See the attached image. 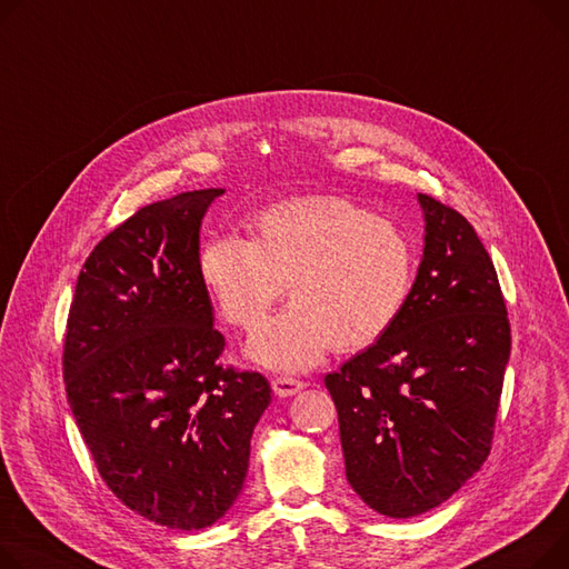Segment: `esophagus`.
I'll list each match as a JSON object with an SVG mask.
<instances>
[{"mask_svg":"<svg viewBox=\"0 0 569 569\" xmlns=\"http://www.w3.org/2000/svg\"><path fill=\"white\" fill-rule=\"evenodd\" d=\"M305 387H307L305 382L297 380V377H288V375L274 377V380H272V389H274V393H277L279 398H290V396L299 393Z\"/></svg>","mask_w":569,"mask_h":569,"instance_id":"34e87169","label":"esophagus"}]
</instances>
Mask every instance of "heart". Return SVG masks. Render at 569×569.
<instances>
[{"mask_svg": "<svg viewBox=\"0 0 569 569\" xmlns=\"http://www.w3.org/2000/svg\"><path fill=\"white\" fill-rule=\"evenodd\" d=\"M201 281L233 327L249 329L282 296L293 305L256 327L247 355L274 370H307L333 346L377 343L400 318L416 253L398 223L340 197L270 206L253 238L212 236L199 253Z\"/></svg>", "mask_w": 569, "mask_h": 569, "instance_id": "obj_1", "label": "heart"}]
</instances>
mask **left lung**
I'll return each instance as SVG.
<instances>
[{
  "label": "left lung",
  "instance_id": "1",
  "mask_svg": "<svg viewBox=\"0 0 569 569\" xmlns=\"http://www.w3.org/2000/svg\"><path fill=\"white\" fill-rule=\"evenodd\" d=\"M423 256L396 325L325 377L346 476L375 512L423 515L491 448L510 322L495 262L473 226L428 194Z\"/></svg>",
  "mask_w": 569,
  "mask_h": 569
}]
</instances>
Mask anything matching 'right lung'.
Wrapping results in <instances>:
<instances>
[{"label": "right lung", "mask_w": 569, "mask_h": 569, "mask_svg": "<svg viewBox=\"0 0 569 569\" xmlns=\"http://www.w3.org/2000/svg\"><path fill=\"white\" fill-rule=\"evenodd\" d=\"M221 187L137 210L74 286L63 380L96 467L130 510L199 531L242 491L270 405L260 372L219 366L226 340L199 272L201 221Z\"/></svg>", "instance_id": "obj_1"}]
</instances>
